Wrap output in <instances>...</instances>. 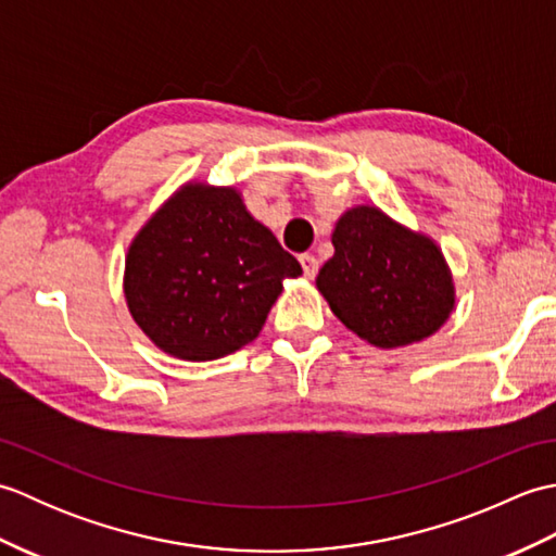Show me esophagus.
<instances>
[{
  "mask_svg": "<svg viewBox=\"0 0 556 556\" xmlns=\"http://www.w3.org/2000/svg\"><path fill=\"white\" fill-rule=\"evenodd\" d=\"M299 260H301L303 275L308 277V279H313V277L317 275V267H320V263H317V257H315V255H311V253H303Z\"/></svg>",
  "mask_w": 556,
  "mask_h": 556,
  "instance_id": "1",
  "label": "esophagus"
}]
</instances>
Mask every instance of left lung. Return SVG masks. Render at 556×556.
<instances>
[{"label":"left lung","instance_id":"left-lung-1","mask_svg":"<svg viewBox=\"0 0 556 556\" xmlns=\"http://www.w3.org/2000/svg\"><path fill=\"white\" fill-rule=\"evenodd\" d=\"M332 243L334 255L317 275V289L351 332L380 349H396L446 323L454 287L428 236L363 205L337 222Z\"/></svg>","mask_w":556,"mask_h":556}]
</instances>
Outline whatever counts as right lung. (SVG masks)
Listing matches in <instances>:
<instances>
[{
    "instance_id": "obj_1",
    "label": "right lung",
    "mask_w": 556,
    "mask_h": 556,
    "mask_svg": "<svg viewBox=\"0 0 556 556\" xmlns=\"http://www.w3.org/2000/svg\"><path fill=\"white\" fill-rule=\"evenodd\" d=\"M299 260L248 215L233 188L186 186L126 255L124 293L138 327L184 361H215L263 329Z\"/></svg>"
}]
</instances>
